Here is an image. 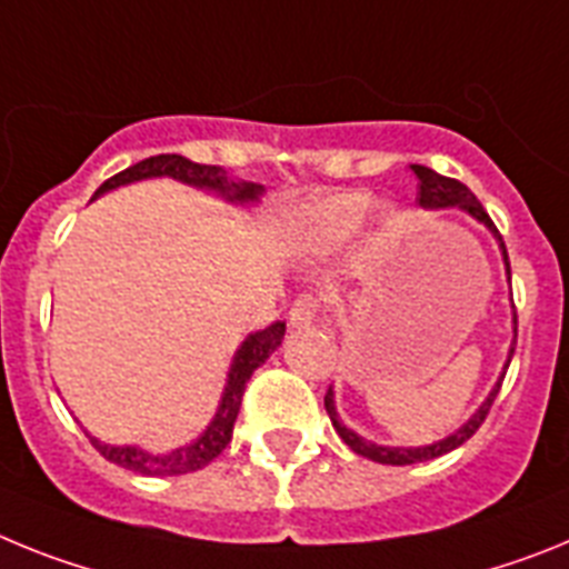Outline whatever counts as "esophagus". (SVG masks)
I'll return each mask as SVG.
<instances>
[{
	"label": "esophagus",
	"instance_id": "34e87169",
	"mask_svg": "<svg viewBox=\"0 0 569 569\" xmlns=\"http://www.w3.org/2000/svg\"><path fill=\"white\" fill-rule=\"evenodd\" d=\"M318 312H320V300L315 298V295H300L289 309V323L298 326V329L300 326H312L315 320H318Z\"/></svg>",
	"mask_w": 569,
	"mask_h": 569
}]
</instances>
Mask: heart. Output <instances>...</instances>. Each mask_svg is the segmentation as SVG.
Here are the masks:
<instances>
[{
	"label": "heart",
	"instance_id": "obj_1",
	"mask_svg": "<svg viewBox=\"0 0 569 569\" xmlns=\"http://www.w3.org/2000/svg\"><path fill=\"white\" fill-rule=\"evenodd\" d=\"M375 197L367 191H343V194L320 197L295 214V234L315 251H332L346 246L363 231L375 211Z\"/></svg>",
	"mask_w": 569,
	"mask_h": 569
}]
</instances>
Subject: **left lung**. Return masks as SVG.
Segmentation results:
<instances>
[{
	"mask_svg": "<svg viewBox=\"0 0 569 569\" xmlns=\"http://www.w3.org/2000/svg\"><path fill=\"white\" fill-rule=\"evenodd\" d=\"M412 171H415V177H418V189H421V191H418V202H421L423 209H461V211H467L469 217H476L478 223H483L487 229L492 231V234H496L498 246H501L503 266H507V278H510V257H507V246H503V240H501V234H498L496 223H492L490 214L483 211V206L478 202V197L472 194V191H469L463 182L452 180V177H441L438 171H432V168H427V166H412ZM512 352H516V340H512L510 355H507V363H503V369L510 367ZM501 380H503V372H501V378H498L496 387H492V392L487 395V401H483L481 407L472 412V418H469V421L463 423L461 429H456V432L447 435V438H441V441L427 443V447H380V443L367 441V438H360L358 432H352V429L346 427V423L338 418L332 389L326 392L323 403H326V412H329V418H332L335 432L343 438V443L352 449V452L369 458V461L392 463V467H407V463H421V461H432V458L447 456V452H452L456 447H461L463 441H469V438L478 432V427L483 423L487 412H490L498 389H501Z\"/></svg>",
	"mask_w": 569,
	"mask_h": 569,
	"instance_id": "1",
	"label": "left lung"
}]
</instances>
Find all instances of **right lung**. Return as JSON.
<instances>
[{"instance_id": "1", "label": "right lung", "mask_w": 569, "mask_h": 569, "mask_svg": "<svg viewBox=\"0 0 569 569\" xmlns=\"http://www.w3.org/2000/svg\"><path fill=\"white\" fill-rule=\"evenodd\" d=\"M151 177H171V180H180L186 186H194V189H206L220 194L229 202H257L260 194H263V186L246 180H229L220 166H200V162H191L180 154H157L148 157V160H140L137 166L126 168L120 174H113L111 180H106L97 189L100 197L111 189H120V186H128V182L137 180H151ZM286 335V323L278 320V323L266 326L260 332H251L249 338L243 340V346L237 349L234 360H231L229 380H226L223 398H220V407H217V415L211 418V423L206 427V432L197 438V441L186 443L180 449H171L166 456H154V452H146L140 447H111V443H102L97 438H91V443L100 449V456L106 461L117 463V467L134 469V472H142V476H186V472H194V469H202L206 463L214 461L220 452L226 449V443L231 441V432H234L237 412H240V401H243L246 383H249L251 372H254L260 363H266L274 349L280 346Z\"/></svg>"}]
</instances>
